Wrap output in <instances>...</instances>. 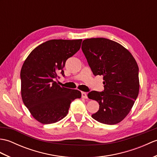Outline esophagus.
I'll return each mask as SVG.
<instances>
[{"label":"esophagus","instance_id":"obj_1","mask_svg":"<svg viewBox=\"0 0 157 157\" xmlns=\"http://www.w3.org/2000/svg\"><path fill=\"white\" fill-rule=\"evenodd\" d=\"M82 97L83 98H88V96L87 94H86V93L84 92H82Z\"/></svg>","mask_w":157,"mask_h":157}]
</instances>
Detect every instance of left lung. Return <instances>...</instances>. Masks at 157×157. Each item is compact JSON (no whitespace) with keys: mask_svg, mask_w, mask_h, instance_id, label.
Listing matches in <instances>:
<instances>
[{"mask_svg":"<svg viewBox=\"0 0 157 157\" xmlns=\"http://www.w3.org/2000/svg\"><path fill=\"white\" fill-rule=\"evenodd\" d=\"M82 49L93 74L102 75L104 79V91L88 94L100 105L92 117L107 125L121 122L131 111L139 93L137 63L128 50L104 38L84 40Z\"/></svg>","mask_w":157,"mask_h":157,"instance_id":"obj_1","label":"left lung"}]
</instances>
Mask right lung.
Segmentation results:
<instances>
[{"label": "right lung", "mask_w": 157, "mask_h": 157, "mask_svg": "<svg viewBox=\"0 0 157 157\" xmlns=\"http://www.w3.org/2000/svg\"><path fill=\"white\" fill-rule=\"evenodd\" d=\"M82 39L51 40L30 52L21 67L23 102L35 119L51 124L67 115L71 102L80 98L81 92L61 87L55 81L57 72L64 76L65 62L81 47Z\"/></svg>", "instance_id": "1"}]
</instances>
